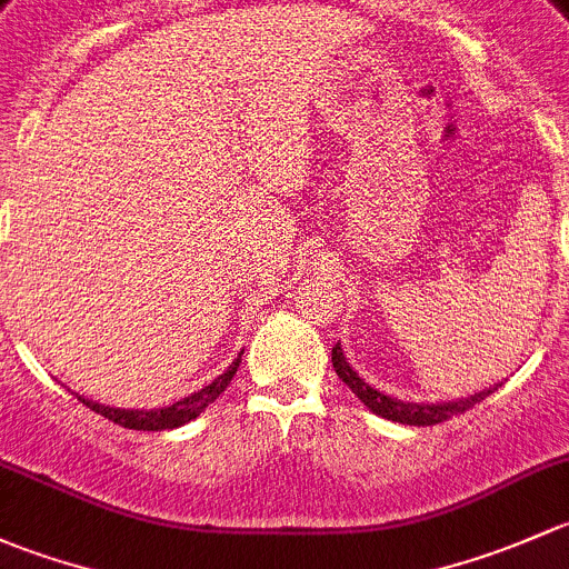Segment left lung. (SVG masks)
I'll list each match as a JSON object with an SVG mask.
<instances>
[{
  "label": "left lung",
  "mask_w": 569,
  "mask_h": 569,
  "mask_svg": "<svg viewBox=\"0 0 569 569\" xmlns=\"http://www.w3.org/2000/svg\"><path fill=\"white\" fill-rule=\"evenodd\" d=\"M331 361H333V370H337L339 378H342V383L348 386V389L353 391V395L359 397L372 413L383 416V419H391V421H400V425H413V427H430V425H438V421H447L449 416H458L462 411H468V408L477 406V402H482L485 397H490L501 386V383L490 386V389L477 391V395L466 397V400L441 402V406H438V402H432V406H419V402H400L395 400V397L380 395L378 389H372L370 383H365V378H359V372L348 365V359H345L342 353V345L339 342L331 348Z\"/></svg>",
  "instance_id": "1"
}]
</instances>
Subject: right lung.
<instances>
[{"label": "right lung", "instance_id": "right-lung-1", "mask_svg": "<svg viewBox=\"0 0 569 569\" xmlns=\"http://www.w3.org/2000/svg\"><path fill=\"white\" fill-rule=\"evenodd\" d=\"M238 367H241V356H238V359L227 367V372H221L213 383L202 386V389L194 391V395L183 397V400L172 402V406L153 408V411H131V408L126 411V408H109V406H101V402L84 400V397H79V400L84 402L90 411L101 413L103 419L114 421V425H120V427H128V430H156V432L172 430V427H183V425H189L191 419H197V416L202 413L204 408H208L210 402H213L216 397L227 389V386H230L232 375L238 372Z\"/></svg>", "mask_w": 569, "mask_h": 569}]
</instances>
